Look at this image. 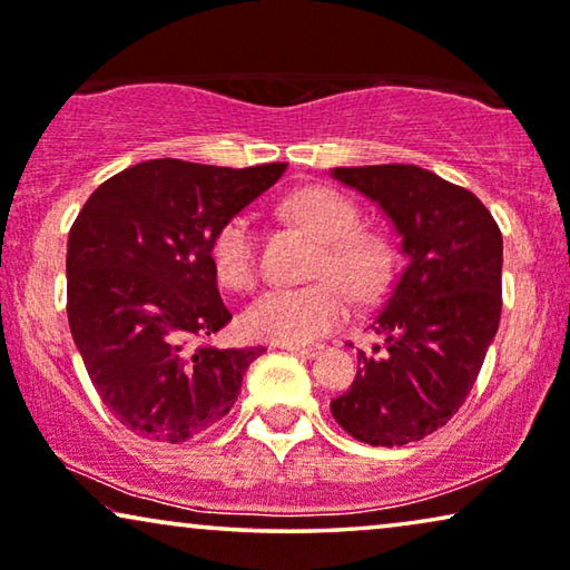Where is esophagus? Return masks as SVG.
<instances>
[{
	"mask_svg": "<svg viewBox=\"0 0 570 570\" xmlns=\"http://www.w3.org/2000/svg\"><path fill=\"white\" fill-rule=\"evenodd\" d=\"M283 350L301 355V357H316L318 353H322V347L318 345H283Z\"/></svg>",
	"mask_w": 570,
	"mask_h": 570,
	"instance_id": "obj_1",
	"label": "esophagus"
}]
</instances>
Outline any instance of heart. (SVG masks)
Returning a JSON list of instances; mask_svg holds the SVG:
<instances>
[{
    "mask_svg": "<svg viewBox=\"0 0 570 570\" xmlns=\"http://www.w3.org/2000/svg\"><path fill=\"white\" fill-rule=\"evenodd\" d=\"M279 213L322 240L314 259L316 283L267 287L244 311L246 332L277 345H306L324 337L347 316V296L371 303L392 283L396 252L389 238L361 230L363 215L353 199L330 186H306L279 202ZM209 262L230 291H246L259 272V236L246 213L217 225L209 238Z\"/></svg>",
    "mask_w": 570,
    "mask_h": 570,
    "instance_id": "obj_1",
    "label": "heart"
}]
</instances>
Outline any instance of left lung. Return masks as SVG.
I'll list each match as a JSON object with an SVG mask.
<instances>
[{
    "label": "left lung",
    "mask_w": 570,
    "mask_h": 570,
    "mask_svg": "<svg viewBox=\"0 0 570 570\" xmlns=\"http://www.w3.org/2000/svg\"><path fill=\"white\" fill-rule=\"evenodd\" d=\"M332 176L379 202L407 267L368 326L384 350H357L353 386L330 407L353 439L404 446L446 425L478 381L501 322L503 236L472 191L425 168L392 163Z\"/></svg>",
    "instance_id": "1"
}]
</instances>
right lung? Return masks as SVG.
<instances>
[{
	"mask_svg": "<svg viewBox=\"0 0 570 570\" xmlns=\"http://www.w3.org/2000/svg\"><path fill=\"white\" fill-rule=\"evenodd\" d=\"M287 163H137L98 186L67 240V318L96 392L150 441H189L225 417L264 347L220 350L230 322L209 238Z\"/></svg>",
	"mask_w": 570,
	"mask_h": 570,
	"instance_id": "obj_1",
	"label": "right lung"
}]
</instances>
